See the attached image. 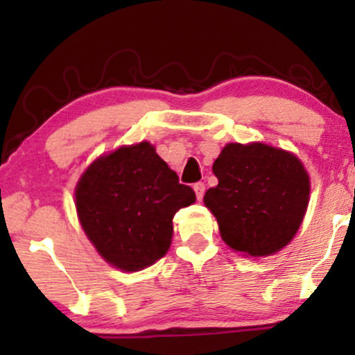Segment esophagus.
<instances>
[{
  "label": "esophagus",
  "mask_w": 355,
  "mask_h": 355,
  "mask_svg": "<svg viewBox=\"0 0 355 355\" xmlns=\"http://www.w3.org/2000/svg\"><path fill=\"white\" fill-rule=\"evenodd\" d=\"M193 190H195V193H197V198H198V200H202V198H203V193H205V185H203L202 182L195 183V185H193Z\"/></svg>",
  "instance_id": "esophagus-1"
}]
</instances>
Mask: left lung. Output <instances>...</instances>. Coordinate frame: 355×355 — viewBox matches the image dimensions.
<instances>
[{
    "instance_id": "1",
    "label": "left lung",
    "mask_w": 355,
    "mask_h": 355,
    "mask_svg": "<svg viewBox=\"0 0 355 355\" xmlns=\"http://www.w3.org/2000/svg\"><path fill=\"white\" fill-rule=\"evenodd\" d=\"M211 170L218 185L207 190L203 202L227 245L267 257L294 239L311 193L309 175L294 153L266 144H229Z\"/></svg>"
}]
</instances>
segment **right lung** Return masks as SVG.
<instances>
[{
    "label": "right lung",
    "mask_w": 355,
    "mask_h": 355,
    "mask_svg": "<svg viewBox=\"0 0 355 355\" xmlns=\"http://www.w3.org/2000/svg\"><path fill=\"white\" fill-rule=\"evenodd\" d=\"M81 227L113 267L137 272L168 252L173 215L195 202V191L148 141L96 158L75 190Z\"/></svg>",
    "instance_id": "obj_1"
}]
</instances>
